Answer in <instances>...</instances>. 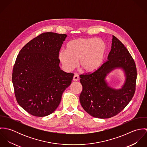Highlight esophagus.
I'll return each mask as SVG.
<instances>
[{"label": "esophagus", "instance_id": "1", "mask_svg": "<svg viewBox=\"0 0 147 147\" xmlns=\"http://www.w3.org/2000/svg\"><path fill=\"white\" fill-rule=\"evenodd\" d=\"M78 80H79V76H78L77 74H75V75L74 76L73 80H74V81H78Z\"/></svg>", "mask_w": 147, "mask_h": 147}]
</instances>
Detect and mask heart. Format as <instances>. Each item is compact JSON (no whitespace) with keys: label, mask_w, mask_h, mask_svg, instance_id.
Returning <instances> with one entry per match:
<instances>
[{"label":"heart","mask_w":147,"mask_h":147,"mask_svg":"<svg viewBox=\"0 0 147 147\" xmlns=\"http://www.w3.org/2000/svg\"><path fill=\"white\" fill-rule=\"evenodd\" d=\"M106 51L104 40L96 38H79L68 43L67 50L58 53V58L62 67L71 71L79 66L86 73L96 71L103 63Z\"/></svg>","instance_id":"obj_1"}]
</instances>
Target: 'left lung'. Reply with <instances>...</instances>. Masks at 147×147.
Returning <instances> with one entry per match:
<instances>
[{
	"label": "left lung",
	"instance_id": "8db88e82",
	"mask_svg": "<svg viewBox=\"0 0 147 147\" xmlns=\"http://www.w3.org/2000/svg\"><path fill=\"white\" fill-rule=\"evenodd\" d=\"M122 68L126 76L121 89L109 87L105 80L112 70ZM83 90L80 101L83 108L91 116L106 119L122 111L132 98L136 89V67L125 45L113 36L111 48L107 60L91 74L80 75Z\"/></svg>",
	"mask_w": 147,
	"mask_h": 147
}]
</instances>
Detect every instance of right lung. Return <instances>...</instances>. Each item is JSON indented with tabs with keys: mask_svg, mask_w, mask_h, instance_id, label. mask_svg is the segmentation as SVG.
<instances>
[{
	"mask_svg": "<svg viewBox=\"0 0 147 147\" xmlns=\"http://www.w3.org/2000/svg\"><path fill=\"white\" fill-rule=\"evenodd\" d=\"M65 34L43 33L27 43L13 68L12 83L18 104L30 114L42 117L59 105L74 74L61 69L58 53Z\"/></svg>",
	"mask_w": 147,
	"mask_h": 147,
	"instance_id": "obj_1",
	"label": "right lung"
}]
</instances>
